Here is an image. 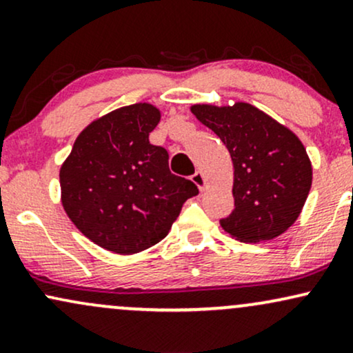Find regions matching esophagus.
<instances>
[{"label":"esophagus","instance_id":"34e87169","mask_svg":"<svg viewBox=\"0 0 353 353\" xmlns=\"http://www.w3.org/2000/svg\"><path fill=\"white\" fill-rule=\"evenodd\" d=\"M192 182L197 185V188H199V190H204L205 188H208V184H209L208 179H205V176L201 171H197L196 174H194Z\"/></svg>","mask_w":353,"mask_h":353}]
</instances>
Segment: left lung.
<instances>
[{
  "label": "left lung",
  "mask_w": 353,
  "mask_h": 353,
  "mask_svg": "<svg viewBox=\"0 0 353 353\" xmlns=\"http://www.w3.org/2000/svg\"><path fill=\"white\" fill-rule=\"evenodd\" d=\"M190 112L212 129L234 164V210L221 225L242 242L282 236L301 216L312 185V163L287 125L249 103L192 104Z\"/></svg>",
  "instance_id": "1"
}]
</instances>
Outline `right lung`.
I'll return each instance as SVG.
<instances>
[{
    "label": "right lung",
    "instance_id": "1",
    "mask_svg": "<svg viewBox=\"0 0 353 353\" xmlns=\"http://www.w3.org/2000/svg\"><path fill=\"white\" fill-rule=\"evenodd\" d=\"M161 111L136 103L98 117L76 137L59 169L61 202L89 241L137 254L168 236L194 182L169 171V154L149 143Z\"/></svg>",
    "mask_w": 353,
    "mask_h": 353
}]
</instances>
